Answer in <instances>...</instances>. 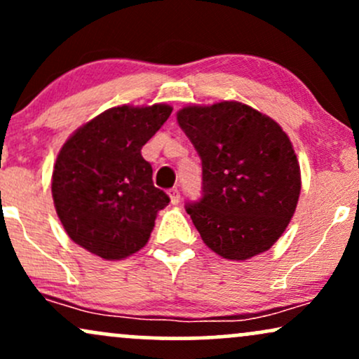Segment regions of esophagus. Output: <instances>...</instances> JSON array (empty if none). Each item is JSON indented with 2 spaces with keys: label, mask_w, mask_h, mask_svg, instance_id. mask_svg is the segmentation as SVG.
I'll list each match as a JSON object with an SVG mask.
<instances>
[{
  "label": "esophagus",
  "mask_w": 359,
  "mask_h": 359,
  "mask_svg": "<svg viewBox=\"0 0 359 359\" xmlns=\"http://www.w3.org/2000/svg\"><path fill=\"white\" fill-rule=\"evenodd\" d=\"M168 197H170L172 204H179L180 203V191L177 187L170 189V191H168Z\"/></svg>",
  "instance_id": "34e87169"
}]
</instances>
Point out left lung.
<instances>
[{
    "instance_id": "1",
    "label": "left lung",
    "mask_w": 359,
    "mask_h": 359,
    "mask_svg": "<svg viewBox=\"0 0 359 359\" xmlns=\"http://www.w3.org/2000/svg\"><path fill=\"white\" fill-rule=\"evenodd\" d=\"M177 121L203 162V197L185 204L203 241L236 262L270 250L300 194V167L285 131L236 101L187 106Z\"/></svg>"
}]
</instances>
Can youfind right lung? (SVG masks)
Segmentation results:
<instances>
[{
	"mask_svg": "<svg viewBox=\"0 0 359 359\" xmlns=\"http://www.w3.org/2000/svg\"><path fill=\"white\" fill-rule=\"evenodd\" d=\"M167 104L118 106L90 119L57 155L52 197L74 243L104 259L147 245L156 212L170 203L151 180L142 148L170 116Z\"/></svg>",
	"mask_w": 359,
	"mask_h": 359,
	"instance_id": "1",
	"label": "right lung"
}]
</instances>
